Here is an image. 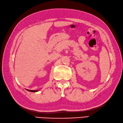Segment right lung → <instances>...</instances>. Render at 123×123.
Here are the masks:
<instances>
[{
  "label": "right lung",
  "instance_id": "1",
  "mask_svg": "<svg viewBox=\"0 0 123 123\" xmlns=\"http://www.w3.org/2000/svg\"><path fill=\"white\" fill-rule=\"evenodd\" d=\"M29 91H31V92H37V91H38L37 90H27Z\"/></svg>",
  "mask_w": 123,
  "mask_h": 123
}]
</instances>
